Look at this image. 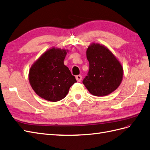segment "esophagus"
Returning <instances> with one entry per match:
<instances>
[{"instance_id":"1","label":"esophagus","mask_w":150,"mask_h":150,"mask_svg":"<svg viewBox=\"0 0 150 150\" xmlns=\"http://www.w3.org/2000/svg\"><path fill=\"white\" fill-rule=\"evenodd\" d=\"M76 80H77L78 82H80L82 80V76L80 75H76Z\"/></svg>"}]
</instances>
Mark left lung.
Returning a JSON list of instances; mask_svg holds the SVG:
<instances>
[{
	"label": "left lung",
	"mask_w": 150,
	"mask_h": 150,
	"mask_svg": "<svg viewBox=\"0 0 150 150\" xmlns=\"http://www.w3.org/2000/svg\"><path fill=\"white\" fill-rule=\"evenodd\" d=\"M89 70L83 83L96 96H105L120 86L123 77L121 64L109 49L99 44H91L87 50Z\"/></svg>",
	"instance_id": "left-lung-1"
}]
</instances>
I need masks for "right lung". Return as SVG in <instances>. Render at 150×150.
Returning <instances> with one entry per match:
<instances>
[{"instance_id":"add662e5","label":"right lung","mask_w":150,"mask_h":150,"mask_svg":"<svg viewBox=\"0 0 150 150\" xmlns=\"http://www.w3.org/2000/svg\"><path fill=\"white\" fill-rule=\"evenodd\" d=\"M64 49L52 48L43 54L30 69L29 81L37 95L56 102L66 97L70 87L76 82L64 64Z\"/></svg>"}]
</instances>
